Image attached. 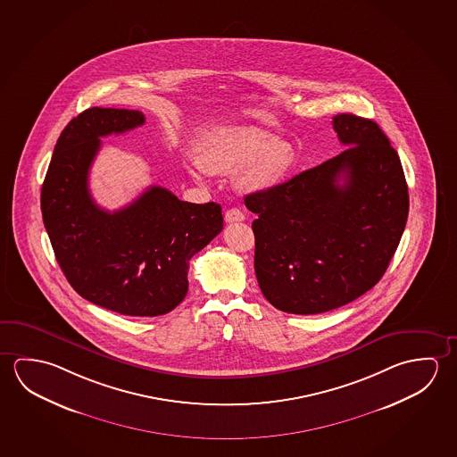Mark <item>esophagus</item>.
I'll list each match as a JSON object with an SVG mask.
<instances>
[{
	"mask_svg": "<svg viewBox=\"0 0 457 457\" xmlns=\"http://www.w3.org/2000/svg\"><path fill=\"white\" fill-rule=\"evenodd\" d=\"M244 220H245V215L239 209L226 210V223H237V221H244Z\"/></svg>",
	"mask_w": 457,
	"mask_h": 457,
	"instance_id": "1",
	"label": "esophagus"
}]
</instances>
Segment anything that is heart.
Masks as SVG:
<instances>
[{
	"label": "heart",
	"instance_id": "1",
	"mask_svg": "<svg viewBox=\"0 0 457 457\" xmlns=\"http://www.w3.org/2000/svg\"><path fill=\"white\" fill-rule=\"evenodd\" d=\"M199 161L212 173L237 172V185L247 193H268L290 179L296 151L262 129L223 128L204 138ZM193 173L197 177V167Z\"/></svg>",
	"mask_w": 457,
	"mask_h": 457
}]
</instances>
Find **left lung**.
I'll return each instance as SVG.
<instances>
[{"label": "left lung", "mask_w": 457, "mask_h": 457, "mask_svg": "<svg viewBox=\"0 0 457 457\" xmlns=\"http://www.w3.org/2000/svg\"><path fill=\"white\" fill-rule=\"evenodd\" d=\"M333 129L347 150L245 197L258 215L252 223L258 285L288 314L328 312L371 290L408 218L403 167L387 135L349 112L337 114Z\"/></svg>", "instance_id": "obj_1"}]
</instances>
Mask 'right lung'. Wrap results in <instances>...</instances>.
<instances>
[{"label": "right lung", "instance_id": "add662e5", "mask_svg": "<svg viewBox=\"0 0 457 457\" xmlns=\"http://www.w3.org/2000/svg\"><path fill=\"white\" fill-rule=\"evenodd\" d=\"M145 122L137 110L89 108L68 122L41 189V212L57 262L84 300L132 317H156L187 293L189 262L223 229L220 204L180 201L150 187L108 212L89 193L100 137Z\"/></svg>", "mask_w": 457, "mask_h": 457}]
</instances>
